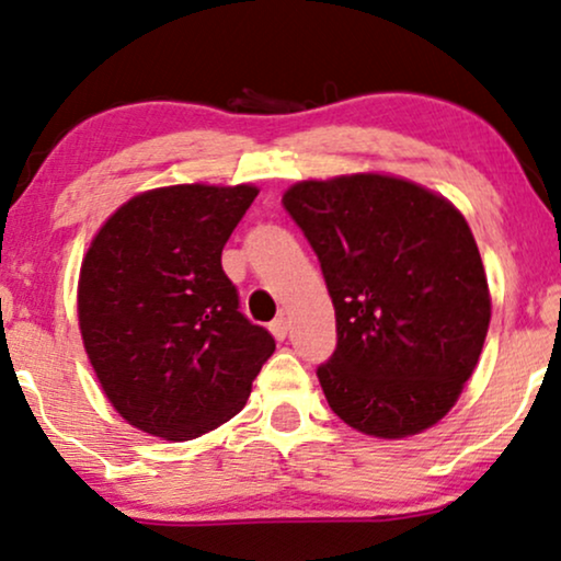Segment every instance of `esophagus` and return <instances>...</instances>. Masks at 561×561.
<instances>
[{
	"label": "esophagus",
	"mask_w": 561,
	"mask_h": 561,
	"mask_svg": "<svg viewBox=\"0 0 561 561\" xmlns=\"http://www.w3.org/2000/svg\"><path fill=\"white\" fill-rule=\"evenodd\" d=\"M268 331L274 333V339H276V341H285V339H287V331H289V320H287L285 316L274 318V320H272V325H268Z\"/></svg>",
	"instance_id": "34e87169"
}]
</instances>
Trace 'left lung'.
Wrapping results in <instances>:
<instances>
[{"label": "left lung", "instance_id": "left-lung-1", "mask_svg": "<svg viewBox=\"0 0 561 561\" xmlns=\"http://www.w3.org/2000/svg\"><path fill=\"white\" fill-rule=\"evenodd\" d=\"M289 213L335 308L333 356L318 367L351 428L405 438L454 408L490 325L488 276L449 199L385 174L300 182Z\"/></svg>", "mask_w": 561, "mask_h": 561}]
</instances>
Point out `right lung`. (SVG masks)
I'll return each mask as SVG.
<instances>
[{
  "label": "right lung",
  "mask_w": 561,
  "mask_h": 561,
  "mask_svg": "<svg viewBox=\"0 0 561 561\" xmlns=\"http://www.w3.org/2000/svg\"><path fill=\"white\" fill-rule=\"evenodd\" d=\"M259 190L176 184L138 194L81 261L79 328L104 394L136 428L190 442L241 413L274 354L220 256Z\"/></svg>",
  "instance_id": "right-lung-1"
}]
</instances>
